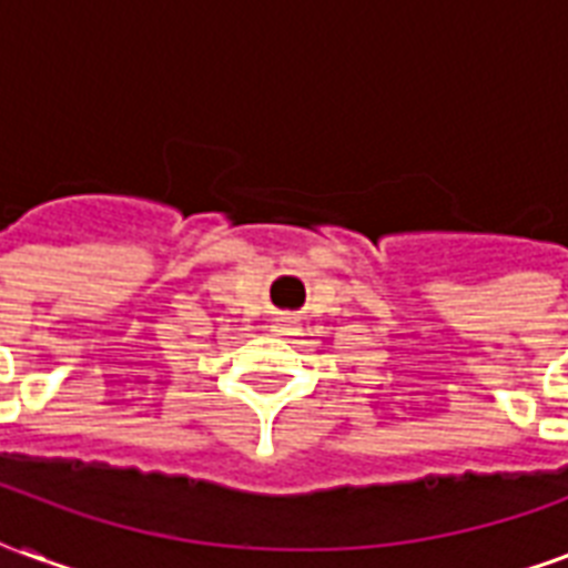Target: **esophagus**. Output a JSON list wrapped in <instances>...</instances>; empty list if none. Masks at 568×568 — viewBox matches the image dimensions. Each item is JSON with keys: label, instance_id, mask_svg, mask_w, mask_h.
<instances>
[{"label": "esophagus", "instance_id": "esophagus-1", "mask_svg": "<svg viewBox=\"0 0 568 568\" xmlns=\"http://www.w3.org/2000/svg\"><path fill=\"white\" fill-rule=\"evenodd\" d=\"M280 333H292V322L285 318V322H280Z\"/></svg>", "mask_w": 568, "mask_h": 568}]
</instances>
